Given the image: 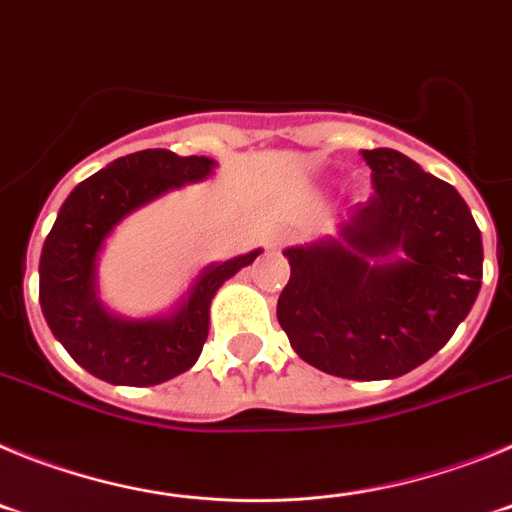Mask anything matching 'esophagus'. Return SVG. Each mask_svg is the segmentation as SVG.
Segmentation results:
<instances>
[{"label":"esophagus","mask_w":512,"mask_h":512,"mask_svg":"<svg viewBox=\"0 0 512 512\" xmlns=\"http://www.w3.org/2000/svg\"><path fill=\"white\" fill-rule=\"evenodd\" d=\"M282 243V238H271V246H279Z\"/></svg>","instance_id":"esophagus-1"}]
</instances>
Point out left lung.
Returning <instances> with one entry per match:
<instances>
[{"label":"left lung","instance_id":"left-lung-1","mask_svg":"<svg viewBox=\"0 0 512 512\" xmlns=\"http://www.w3.org/2000/svg\"><path fill=\"white\" fill-rule=\"evenodd\" d=\"M361 158L374 194L348 210L338 238L284 251L292 274L277 318L302 361L372 382L413 372L449 343L477 300L485 256L451 184L392 148Z\"/></svg>","mask_w":512,"mask_h":512}]
</instances>
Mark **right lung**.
Instances as JSON below:
<instances>
[{
  "label": "right lung",
  "instance_id": "obj_1",
  "mask_svg": "<svg viewBox=\"0 0 512 512\" xmlns=\"http://www.w3.org/2000/svg\"><path fill=\"white\" fill-rule=\"evenodd\" d=\"M207 156L166 148L122 156L66 197L40 253V307L71 359L110 384L151 387L192 369L210 330L212 297L261 248L210 264L171 315L128 320L97 297V256L122 217L169 189L202 182L215 169Z\"/></svg>",
  "mask_w": 512,
  "mask_h": 512
}]
</instances>
